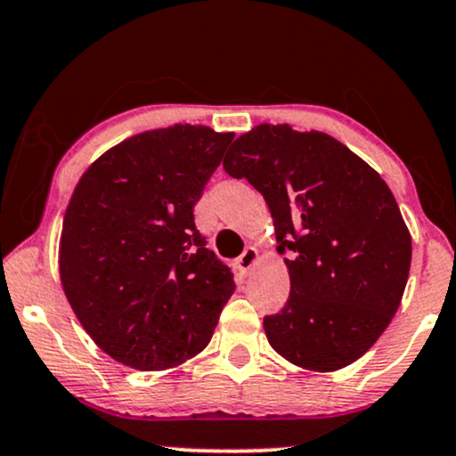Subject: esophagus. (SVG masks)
<instances>
[{
    "label": "esophagus",
    "instance_id": "1",
    "mask_svg": "<svg viewBox=\"0 0 456 456\" xmlns=\"http://www.w3.org/2000/svg\"><path fill=\"white\" fill-rule=\"evenodd\" d=\"M256 258H258L256 248H246V250L240 255L238 261H235V265H238V269H240V273H246V271L256 263Z\"/></svg>",
    "mask_w": 456,
    "mask_h": 456
}]
</instances>
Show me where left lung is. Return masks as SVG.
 Instances as JSON below:
<instances>
[{
	"label": "left lung",
	"instance_id": "8db88e82",
	"mask_svg": "<svg viewBox=\"0 0 456 456\" xmlns=\"http://www.w3.org/2000/svg\"><path fill=\"white\" fill-rule=\"evenodd\" d=\"M267 201L290 297L265 315L271 347L330 372L377 343L400 307L412 241L387 183L324 132L261 124L223 159Z\"/></svg>",
	"mask_w": 456,
	"mask_h": 456
}]
</instances>
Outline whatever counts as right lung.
I'll return each mask as SVG.
<instances>
[{
  "label": "right lung",
  "instance_id": "add662e5",
  "mask_svg": "<svg viewBox=\"0 0 456 456\" xmlns=\"http://www.w3.org/2000/svg\"><path fill=\"white\" fill-rule=\"evenodd\" d=\"M232 132L175 124L102 153L69 201L61 281L92 341L136 370H164L210 343L233 295L193 206Z\"/></svg>",
  "mask_w": 456,
  "mask_h": 456
}]
</instances>
